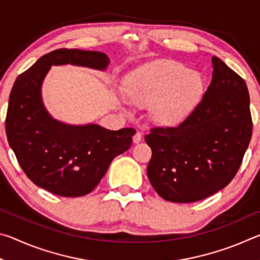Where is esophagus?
<instances>
[{
  "label": "esophagus",
  "mask_w": 260,
  "mask_h": 260,
  "mask_svg": "<svg viewBox=\"0 0 260 260\" xmlns=\"http://www.w3.org/2000/svg\"><path fill=\"white\" fill-rule=\"evenodd\" d=\"M141 140H142V133L141 132H136L135 135L133 136V141L135 143H139Z\"/></svg>",
  "instance_id": "1"
}]
</instances>
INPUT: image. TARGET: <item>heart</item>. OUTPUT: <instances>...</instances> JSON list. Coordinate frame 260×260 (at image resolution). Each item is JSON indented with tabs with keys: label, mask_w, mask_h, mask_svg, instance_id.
<instances>
[{
	"label": "heart",
	"mask_w": 260,
	"mask_h": 260,
	"mask_svg": "<svg viewBox=\"0 0 260 260\" xmlns=\"http://www.w3.org/2000/svg\"><path fill=\"white\" fill-rule=\"evenodd\" d=\"M203 89L200 73L172 60L149 64L127 79L129 103L138 108L152 107V118L162 125L182 121L199 103Z\"/></svg>",
	"instance_id": "1"
}]
</instances>
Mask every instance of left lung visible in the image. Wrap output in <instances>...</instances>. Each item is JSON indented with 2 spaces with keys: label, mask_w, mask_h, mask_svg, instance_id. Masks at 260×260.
<instances>
[{
  "label": "left lung",
  "mask_w": 260,
  "mask_h": 260,
  "mask_svg": "<svg viewBox=\"0 0 260 260\" xmlns=\"http://www.w3.org/2000/svg\"><path fill=\"white\" fill-rule=\"evenodd\" d=\"M212 80L190 114L175 127L146 135L148 178L162 199L191 203L221 190L239 171L252 135L245 81L218 57Z\"/></svg>",
  "instance_id": "left-lung-1"
}]
</instances>
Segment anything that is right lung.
Returning a JSON list of instances; mask_svg holds the SVG:
<instances>
[{"instance_id": "right-lung-1", "label": "right lung", "mask_w": 260, "mask_h": 260, "mask_svg": "<svg viewBox=\"0 0 260 260\" xmlns=\"http://www.w3.org/2000/svg\"><path fill=\"white\" fill-rule=\"evenodd\" d=\"M109 61L100 51L57 49L16 79L9 98L7 138L20 167L37 186L63 197L87 195L100 183L113 158L132 146L134 128L65 125L52 119L41 101V85L51 65L104 70Z\"/></svg>"}]
</instances>
